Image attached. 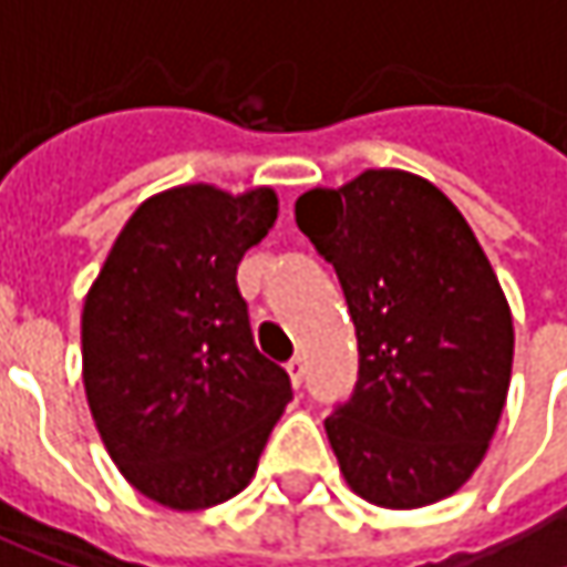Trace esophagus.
Returning a JSON list of instances; mask_svg holds the SVG:
<instances>
[{
    "label": "esophagus",
    "mask_w": 567,
    "mask_h": 567,
    "mask_svg": "<svg viewBox=\"0 0 567 567\" xmlns=\"http://www.w3.org/2000/svg\"><path fill=\"white\" fill-rule=\"evenodd\" d=\"M305 371H308V368H305V361H301V358H291V361H288V378H291V384H295V388H301V384H305Z\"/></svg>",
    "instance_id": "1"
}]
</instances>
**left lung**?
I'll return each instance as SVG.
<instances>
[{
  "label": "left lung",
  "instance_id": "obj_1",
  "mask_svg": "<svg viewBox=\"0 0 567 567\" xmlns=\"http://www.w3.org/2000/svg\"><path fill=\"white\" fill-rule=\"evenodd\" d=\"M295 223L334 266L358 331L354 394L324 420L348 486L384 509L446 499L509 394L515 334L486 252L433 183L403 171L311 189Z\"/></svg>",
  "mask_w": 567,
  "mask_h": 567
}]
</instances>
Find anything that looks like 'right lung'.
I'll use <instances>...</instances> for the list:
<instances>
[{
	"mask_svg": "<svg viewBox=\"0 0 567 567\" xmlns=\"http://www.w3.org/2000/svg\"><path fill=\"white\" fill-rule=\"evenodd\" d=\"M272 189L193 183L151 196L121 229L81 315L97 433L147 499L209 509L249 486L291 381L249 328L236 266L276 223Z\"/></svg>",
	"mask_w": 567,
	"mask_h": 567,
	"instance_id": "add662e5",
	"label": "right lung"
}]
</instances>
